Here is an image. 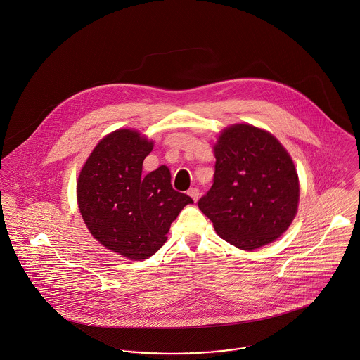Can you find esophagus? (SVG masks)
Wrapping results in <instances>:
<instances>
[{
  "mask_svg": "<svg viewBox=\"0 0 360 360\" xmlns=\"http://www.w3.org/2000/svg\"><path fill=\"white\" fill-rule=\"evenodd\" d=\"M187 194L191 196L194 200H198V198H199V191H198V188H190L188 191H187Z\"/></svg>",
  "mask_w": 360,
  "mask_h": 360,
  "instance_id": "esophagus-1",
  "label": "esophagus"
}]
</instances>
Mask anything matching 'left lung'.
Here are the masks:
<instances>
[{"label": "left lung", "mask_w": 360, "mask_h": 360, "mask_svg": "<svg viewBox=\"0 0 360 360\" xmlns=\"http://www.w3.org/2000/svg\"><path fill=\"white\" fill-rule=\"evenodd\" d=\"M213 186L198 200L216 232L231 245L255 250L274 242L297 213L298 174L271 133L236 124L214 144Z\"/></svg>", "instance_id": "left-lung-1"}]
</instances>
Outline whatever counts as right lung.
Listing matches in <instances>:
<instances>
[{
	"label": "right lung",
	"mask_w": 360,
	"mask_h": 360,
	"mask_svg": "<svg viewBox=\"0 0 360 360\" xmlns=\"http://www.w3.org/2000/svg\"><path fill=\"white\" fill-rule=\"evenodd\" d=\"M153 147L137 131H112L98 141L78 177V207L86 227L103 246L129 260L157 253L170 224L194 202L173 190L165 165L141 174Z\"/></svg>",
	"instance_id": "right-lung-1"
}]
</instances>
